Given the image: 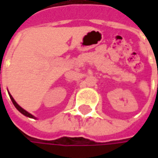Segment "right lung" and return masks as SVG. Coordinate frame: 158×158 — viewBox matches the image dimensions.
Listing matches in <instances>:
<instances>
[{
	"label": "right lung",
	"instance_id": "right-lung-1",
	"mask_svg": "<svg viewBox=\"0 0 158 158\" xmlns=\"http://www.w3.org/2000/svg\"><path fill=\"white\" fill-rule=\"evenodd\" d=\"M9 97H10V99H11V101H12V103L14 104V106H15V107L19 111V112H21V113H23V115H25V116H27V117H29V118H35V117H34L33 115H31V113H29L28 112H26L25 110H23V108H22L21 106H19L18 105H17V103L15 102V100H14V98H12V96L9 94Z\"/></svg>",
	"mask_w": 158,
	"mask_h": 158
}]
</instances>
